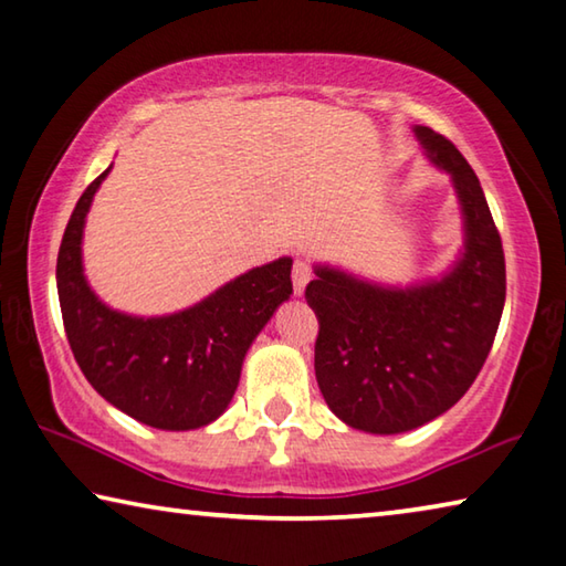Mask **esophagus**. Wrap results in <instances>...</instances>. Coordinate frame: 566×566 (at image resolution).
<instances>
[{"mask_svg": "<svg viewBox=\"0 0 566 566\" xmlns=\"http://www.w3.org/2000/svg\"><path fill=\"white\" fill-rule=\"evenodd\" d=\"M308 281H311V265L305 261H295L293 263V291H295V295H303Z\"/></svg>", "mask_w": 566, "mask_h": 566, "instance_id": "1", "label": "esophagus"}]
</instances>
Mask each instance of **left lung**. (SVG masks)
Wrapping results in <instances>:
<instances>
[{
    "mask_svg": "<svg viewBox=\"0 0 566 566\" xmlns=\"http://www.w3.org/2000/svg\"><path fill=\"white\" fill-rule=\"evenodd\" d=\"M451 178L464 248L439 277L376 283L316 263L305 301L318 318L316 378L328 409L366 433L413 431L449 411L492 350L506 298L502 238L476 172L447 137L413 125Z\"/></svg>",
    "mask_w": 566,
    "mask_h": 566,
    "instance_id": "obj_1",
    "label": "left lung"
}]
</instances>
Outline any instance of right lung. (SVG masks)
Returning <instances> with one entry per match:
<instances>
[{
    "mask_svg": "<svg viewBox=\"0 0 566 566\" xmlns=\"http://www.w3.org/2000/svg\"><path fill=\"white\" fill-rule=\"evenodd\" d=\"M113 165L82 192L57 255V293L70 348L92 388L135 421L190 431L222 416L248 348L293 293V258L250 268L208 298L165 316L109 308L87 283L82 235L95 192Z\"/></svg>",
    "mask_w": 566,
    "mask_h": 566,
    "instance_id": "right-lung-1",
    "label": "right lung"
}]
</instances>
